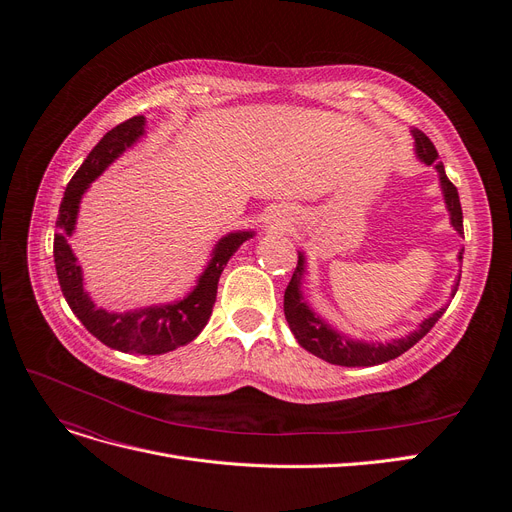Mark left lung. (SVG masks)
Wrapping results in <instances>:
<instances>
[{"label": "left lung", "mask_w": 512, "mask_h": 512, "mask_svg": "<svg viewBox=\"0 0 512 512\" xmlns=\"http://www.w3.org/2000/svg\"><path fill=\"white\" fill-rule=\"evenodd\" d=\"M412 136L416 143L414 149H416L418 160L438 170L444 203H446L448 213H451V224L459 232V235H463V213H461L459 194H457L455 185L451 183V179L446 177L444 164L438 162L436 147H433V143L421 130H412ZM461 258H463V252H459V260ZM303 275H305V256L299 252L297 269H294L292 280L284 292V314L288 320V327L294 333V339H297L299 346H303L307 352L316 354L318 359L333 363V365L371 367V365H380V363H386L391 359H397L399 354H404L416 342H421V339L433 329V324H436L442 318V314L446 312V307L438 309L436 314H431L429 318H425L421 324H418L416 331H412L406 337L393 339V342H386V344L361 342V339H350L344 333L333 329L331 324L324 322L314 312V309L307 305V301L303 299V292H301ZM457 288H459V277L453 286V297H455Z\"/></svg>", "instance_id": "obj_1"}]
</instances>
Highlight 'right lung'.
<instances>
[{"instance_id": "add662e5", "label": "right lung", "mask_w": 512, "mask_h": 512, "mask_svg": "<svg viewBox=\"0 0 512 512\" xmlns=\"http://www.w3.org/2000/svg\"><path fill=\"white\" fill-rule=\"evenodd\" d=\"M145 134V117L136 115L128 121L119 123L113 130H108L102 141L89 151L87 160L76 170L64 192L57 215V235L53 241L55 269L61 292L74 312V316L83 322V327L98 337L108 348L130 354H164L179 346L190 344L192 339L205 329L211 318L215 294H218L220 275L226 267L230 256L239 247L254 237L252 230L228 232L215 243L211 260L205 271L200 273L192 292L183 299L149 305L143 309H130V312H106L91 301L83 288V271L76 265V256L68 237L74 232L76 215H79L81 198L87 192L89 183L96 181L104 170L111 166L123 151L130 149L138 138Z\"/></svg>"}]
</instances>
